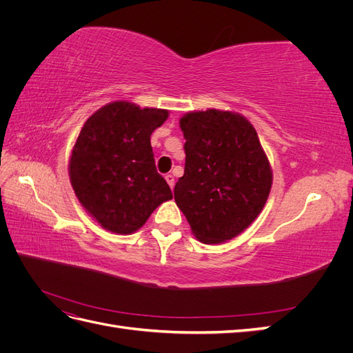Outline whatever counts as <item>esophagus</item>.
Segmentation results:
<instances>
[{
	"label": "esophagus",
	"instance_id": "34e87169",
	"mask_svg": "<svg viewBox=\"0 0 353 353\" xmlns=\"http://www.w3.org/2000/svg\"><path fill=\"white\" fill-rule=\"evenodd\" d=\"M165 179H166V183L169 184V187H170V188H174V185H175V178H174V175L168 174V175L165 176Z\"/></svg>",
	"mask_w": 353,
	"mask_h": 353
}]
</instances>
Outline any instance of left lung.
<instances>
[{"label": "left lung", "instance_id": "1", "mask_svg": "<svg viewBox=\"0 0 353 353\" xmlns=\"http://www.w3.org/2000/svg\"><path fill=\"white\" fill-rule=\"evenodd\" d=\"M179 128L185 169L174 188L176 206L200 243H225L249 228L268 200V156L250 121L237 112H188Z\"/></svg>", "mask_w": 353, "mask_h": 353}]
</instances>
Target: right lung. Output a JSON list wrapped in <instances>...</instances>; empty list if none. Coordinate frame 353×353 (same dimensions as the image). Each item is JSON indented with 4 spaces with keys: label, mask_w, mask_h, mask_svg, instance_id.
<instances>
[{
    "label": "right lung",
    "mask_w": 353,
    "mask_h": 353,
    "mask_svg": "<svg viewBox=\"0 0 353 353\" xmlns=\"http://www.w3.org/2000/svg\"><path fill=\"white\" fill-rule=\"evenodd\" d=\"M169 110L116 100L85 121L69 157V178L85 212L114 234L140 230L172 191L157 174L150 137Z\"/></svg>",
    "instance_id": "1"
}]
</instances>
